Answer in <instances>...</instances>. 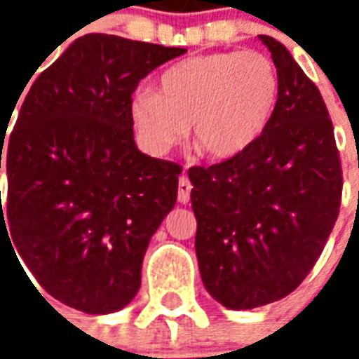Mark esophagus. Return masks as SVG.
<instances>
[{
  "label": "esophagus",
  "mask_w": 359,
  "mask_h": 359,
  "mask_svg": "<svg viewBox=\"0 0 359 359\" xmlns=\"http://www.w3.org/2000/svg\"><path fill=\"white\" fill-rule=\"evenodd\" d=\"M190 190H192V184L188 180L187 175H182L179 179V202L188 203L190 202Z\"/></svg>",
  "instance_id": "1"
}]
</instances>
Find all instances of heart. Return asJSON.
I'll return each instance as SVG.
<instances>
[{"mask_svg": "<svg viewBox=\"0 0 359 359\" xmlns=\"http://www.w3.org/2000/svg\"><path fill=\"white\" fill-rule=\"evenodd\" d=\"M280 82L275 63L259 51H217L169 67L157 92H138L128 103L136 140L149 156H165L188 126L217 161L248 151L277 109Z\"/></svg>", "mask_w": 359, "mask_h": 359, "instance_id": "1", "label": "heart"}]
</instances>
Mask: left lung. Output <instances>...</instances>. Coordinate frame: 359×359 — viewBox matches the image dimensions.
Instances as JSON below:
<instances>
[{"label":"left lung","instance_id":"obj_1","mask_svg":"<svg viewBox=\"0 0 359 359\" xmlns=\"http://www.w3.org/2000/svg\"><path fill=\"white\" fill-rule=\"evenodd\" d=\"M259 40L280 82L271 125L242 156L188 169L200 275L229 309L259 308L296 290L323 252L342 196L323 97L283 43Z\"/></svg>","mask_w":359,"mask_h":359}]
</instances>
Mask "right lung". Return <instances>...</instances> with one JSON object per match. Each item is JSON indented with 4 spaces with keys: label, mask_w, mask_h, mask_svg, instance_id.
Listing matches in <instances>:
<instances>
[{
    "label": "right lung",
    "mask_w": 359,
    "mask_h": 359,
    "mask_svg": "<svg viewBox=\"0 0 359 359\" xmlns=\"http://www.w3.org/2000/svg\"><path fill=\"white\" fill-rule=\"evenodd\" d=\"M182 53L76 38L32 82L0 146L9 182L0 231L10 226L43 290L79 311L113 313L133 300L149 238L175 208L182 169L136 148L128 103L144 76Z\"/></svg>",
    "instance_id": "obj_1"
}]
</instances>
